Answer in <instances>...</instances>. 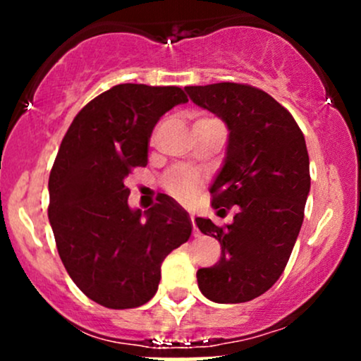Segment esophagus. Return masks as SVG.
<instances>
[{"label": "esophagus", "mask_w": 361, "mask_h": 361, "mask_svg": "<svg viewBox=\"0 0 361 361\" xmlns=\"http://www.w3.org/2000/svg\"><path fill=\"white\" fill-rule=\"evenodd\" d=\"M190 221H192V226H193V235H198V229H197V224H195L193 215H190Z\"/></svg>", "instance_id": "esophagus-1"}]
</instances>
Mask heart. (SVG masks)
I'll return each mask as SVG.
<instances>
[{
	"mask_svg": "<svg viewBox=\"0 0 361 361\" xmlns=\"http://www.w3.org/2000/svg\"><path fill=\"white\" fill-rule=\"evenodd\" d=\"M202 120L207 118H200L197 120V122H202ZM164 186H166V190L173 195V197L181 202L192 200L195 193H197V180H195L193 175H190V173L186 171L169 173L166 180H164Z\"/></svg>",
	"mask_w": 361,
	"mask_h": 361,
	"instance_id": "obj_1",
	"label": "heart"
}]
</instances>
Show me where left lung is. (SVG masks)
<instances>
[{
    "mask_svg": "<svg viewBox=\"0 0 361 361\" xmlns=\"http://www.w3.org/2000/svg\"><path fill=\"white\" fill-rule=\"evenodd\" d=\"M185 90L229 128L210 193L217 214L238 210L226 227L195 219L222 247L214 267L197 271L198 288L217 304H241L271 288L292 255L310 190L305 139L290 111L255 86L215 82Z\"/></svg>",
    "mask_w": 361,
    "mask_h": 361,
    "instance_id": "obj_1",
    "label": "left lung"
}]
</instances>
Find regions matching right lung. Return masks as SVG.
I'll list each match as a JSON object with an SVG mask.
<instances>
[{
  "instance_id": "1",
  "label": "right lung",
  "mask_w": 361,
  "mask_h": 361,
  "mask_svg": "<svg viewBox=\"0 0 361 361\" xmlns=\"http://www.w3.org/2000/svg\"><path fill=\"white\" fill-rule=\"evenodd\" d=\"M188 98L178 86L117 85L82 109L62 139L49 176V221L78 288L109 309L154 297L161 263L188 241L192 221L173 198L130 209L126 178L146 166L157 120Z\"/></svg>"
}]
</instances>
